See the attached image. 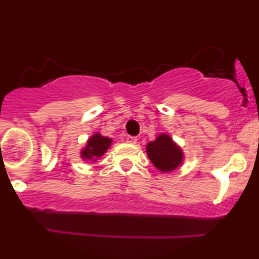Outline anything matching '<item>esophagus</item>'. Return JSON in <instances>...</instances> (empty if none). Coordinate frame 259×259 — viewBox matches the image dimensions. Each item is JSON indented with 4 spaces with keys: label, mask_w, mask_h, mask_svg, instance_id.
I'll use <instances>...</instances> for the list:
<instances>
[{
    "label": "esophagus",
    "mask_w": 259,
    "mask_h": 259,
    "mask_svg": "<svg viewBox=\"0 0 259 259\" xmlns=\"http://www.w3.org/2000/svg\"><path fill=\"white\" fill-rule=\"evenodd\" d=\"M126 141L129 142V144H136V142H138V138H136V136H127Z\"/></svg>",
    "instance_id": "obj_1"
}]
</instances>
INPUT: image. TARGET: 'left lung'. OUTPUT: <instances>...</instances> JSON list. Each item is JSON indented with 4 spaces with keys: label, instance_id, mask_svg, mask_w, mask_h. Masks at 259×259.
<instances>
[{
    "label": "left lung",
    "instance_id": "obj_1",
    "mask_svg": "<svg viewBox=\"0 0 259 259\" xmlns=\"http://www.w3.org/2000/svg\"><path fill=\"white\" fill-rule=\"evenodd\" d=\"M146 152L152 164L162 173L173 171L183 164V150L168 134H159L154 141L148 142Z\"/></svg>",
    "mask_w": 259,
    "mask_h": 259
}]
</instances>
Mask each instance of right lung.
<instances>
[{
	"instance_id": "add662e5",
	"label": "right lung",
	"mask_w": 259,
	"mask_h": 259,
	"mask_svg": "<svg viewBox=\"0 0 259 259\" xmlns=\"http://www.w3.org/2000/svg\"><path fill=\"white\" fill-rule=\"evenodd\" d=\"M113 140L107 136H102L100 133L94 134L90 139H88L86 145L80 151V157L84 160H97L100 157L107 152L111 147Z\"/></svg>"
}]
</instances>
